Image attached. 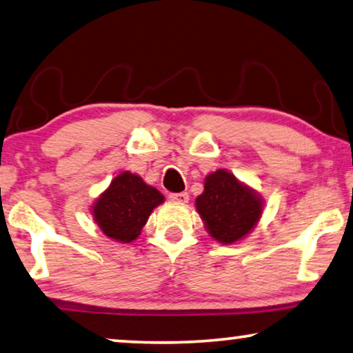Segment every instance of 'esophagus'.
<instances>
[{
    "label": "esophagus",
    "instance_id": "esophagus-1",
    "mask_svg": "<svg viewBox=\"0 0 353 353\" xmlns=\"http://www.w3.org/2000/svg\"><path fill=\"white\" fill-rule=\"evenodd\" d=\"M170 200L174 201V203H181V205H185V203H188V193L187 192L171 193Z\"/></svg>",
    "mask_w": 353,
    "mask_h": 353
}]
</instances>
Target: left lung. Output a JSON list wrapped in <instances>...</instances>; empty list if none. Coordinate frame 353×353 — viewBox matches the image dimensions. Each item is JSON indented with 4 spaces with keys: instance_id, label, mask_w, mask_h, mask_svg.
<instances>
[{
    "instance_id": "1",
    "label": "left lung",
    "mask_w": 353,
    "mask_h": 353,
    "mask_svg": "<svg viewBox=\"0 0 353 353\" xmlns=\"http://www.w3.org/2000/svg\"><path fill=\"white\" fill-rule=\"evenodd\" d=\"M195 206L210 235L222 245L240 241L261 219L264 201L259 193L228 172L217 170L205 179Z\"/></svg>"
}]
</instances>
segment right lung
Segmentation results:
<instances>
[{
  "mask_svg": "<svg viewBox=\"0 0 353 353\" xmlns=\"http://www.w3.org/2000/svg\"><path fill=\"white\" fill-rule=\"evenodd\" d=\"M165 196L141 176L125 171L118 174L92 206L99 228L112 240L131 243L141 235L148 216Z\"/></svg>",
  "mask_w": 353,
  "mask_h": 353,
  "instance_id": "obj_1",
  "label": "right lung"
}]
</instances>
